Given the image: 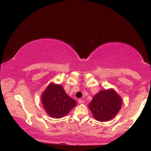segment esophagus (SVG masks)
<instances>
[{
    "instance_id": "34e87169",
    "label": "esophagus",
    "mask_w": 151,
    "mask_h": 151,
    "mask_svg": "<svg viewBox=\"0 0 151 151\" xmlns=\"http://www.w3.org/2000/svg\"><path fill=\"white\" fill-rule=\"evenodd\" d=\"M83 100H81V99H80V100H78V103H79V104H80V105H81V104H83Z\"/></svg>"
}]
</instances>
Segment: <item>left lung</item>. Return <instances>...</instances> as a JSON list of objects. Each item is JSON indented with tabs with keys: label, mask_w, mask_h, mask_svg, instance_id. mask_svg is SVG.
<instances>
[{
	"label": "left lung",
	"mask_w": 151,
	"mask_h": 151,
	"mask_svg": "<svg viewBox=\"0 0 151 151\" xmlns=\"http://www.w3.org/2000/svg\"><path fill=\"white\" fill-rule=\"evenodd\" d=\"M122 105L121 96L114 89L110 88L100 91L95 95L88 107L97 121L105 122L114 118Z\"/></svg>",
	"instance_id": "left-lung-1"
}]
</instances>
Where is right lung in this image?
Listing matches in <instances>:
<instances>
[{"mask_svg": "<svg viewBox=\"0 0 151 151\" xmlns=\"http://www.w3.org/2000/svg\"><path fill=\"white\" fill-rule=\"evenodd\" d=\"M41 97L46 113L53 118L64 117L76 105V101L68 96L63 86L53 82L47 86Z\"/></svg>", "mask_w": 151, "mask_h": 151, "instance_id": "right-lung-1", "label": "right lung"}]
</instances>
